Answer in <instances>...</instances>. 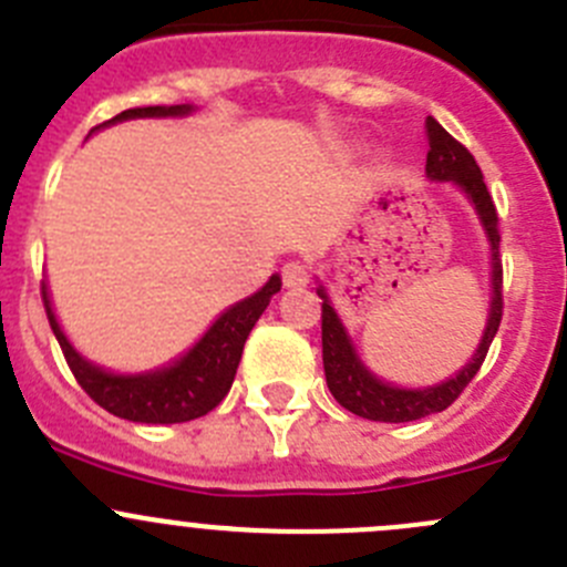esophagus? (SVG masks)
I'll list each match as a JSON object with an SVG mask.
<instances>
[{
  "instance_id": "obj_1",
  "label": "esophagus",
  "mask_w": 567,
  "mask_h": 567,
  "mask_svg": "<svg viewBox=\"0 0 567 567\" xmlns=\"http://www.w3.org/2000/svg\"><path fill=\"white\" fill-rule=\"evenodd\" d=\"M282 282L288 285V288H305V285L310 282V271H307V266H301V262H288V266L282 268Z\"/></svg>"
}]
</instances>
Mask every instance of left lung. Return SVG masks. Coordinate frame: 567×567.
Returning a JSON list of instances; mask_svg holds the SVG:
<instances>
[{"label":"left lung","instance_id":"1","mask_svg":"<svg viewBox=\"0 0 567 567\" xmlns=\"http://www.w3.org/2000/svg\"><path fill=\"white\" fill-rule=\"evenodd\" d=\"M426 141H430V152H426V177L432 183H449L471 202L476 218H480L482 229L487 238V251H491V305H487V321L482 329V338L471 360L460 368L454 377L443 379L437 384H426V388H401V384L388 382V379L377 377L365 360L357 351L354 338L346 329L343 318L334 310L329 290L321 279L316 277L318 288L316 293L323 299L321 312V343H323V373H327V384L332 395L338 399L340 406H346L354 415L368 417V421L379 423H406L426 417L432 412H443L460 393L465 384L476 377V371L485 362L487 349H491L493 338L502 323V260H498V216L496 205H493L491 194H487L485 177H482L480 166H476L474 155L457 144L435 118H426Z\"/></svg>","mask_w":567,"mask_h":567}]
</instances>
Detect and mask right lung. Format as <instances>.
<instances>
[{
    "instance_id": "obj_1",
    "label": "right lung",
    "mask_w": 567,
    "mask_h": 567,
    "mask_svg": "<svg viewBox=\"0 0 567 567\" xmlns=\"http://www.w3.org/2000/svg\"><path fill=\"white\" fill-rule=\"evenodd\" d=\"M194 110V104L130 107L115 115V118L93 126L91 132L132 118H185ZM279 288H282V279H279V274H271V279L257 293L229 305L188 351L174 357L166 365L137 373L110 371V368L96 365L87 357H82L74 349V343L65 338L63 327L54 316L47 279L41 285V293L49 327H52L60 349H63L71 373L99 406L135 423H183L207 415L213 406L221 404V399L235 382V371H238L246 338H249L257 318L266 312L271 296L279 293Z\"/></svg>"
}]
</instances>
